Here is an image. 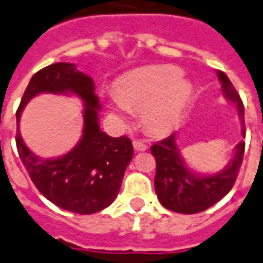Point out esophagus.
<instances>
[{
	"label": "esophagus",
	"mask_w": 263,
	"mask_h": 263,
	"mask_svg": "<svg viewBox=\"0 0 263 263\" xmlns=\"http://www.w3.org/2000/svg\"><path fill=\"white\" fill-rule=\"evenodd\" d=\"M134 148H135L136 151H146L147 150V144L144 142H142V140H134Z\"/></svg>",
	"instance_id": "obj_1"
}]
</instances>
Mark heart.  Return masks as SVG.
<instances>
[{
	"label": "heart",
	"instance_id": "heart-1",
	"mask_svg": "<svg viewBox=\"0 0 263 263\" xmlns=\"http://www.w3.org/2000/svg\"><path fill=\"white\" fill-rule=\"evenodd\" d=\"M191 82L173 66H151L134 70L119 78L115 85L116 100L110 104L113 115L125 119V112H140L147 131L163 135L178 125L192 97Z\"/></svg>",
	"mask_w": 263,
	"mask_h": 263
}]
</instances>
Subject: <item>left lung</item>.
Here are the masks:
<instances>
[{
    "label": "left lung",
    "mask_w": 263,
    "mask_h": 263,
    "mask_svg": "<svg viewBox=\"0 0 263 263\" xmlns=\"http://www.w3.org/2000/svg\"><path fill=\"white\" fill-rule=\"evenodd\" d=\"M217 77L221 82L224 96L238 108L242 123V136L245 138L246 128L242 100L223 71L219 70ZM151 154L157 162L154 185L159 202L173 212L197 213L216 204L232 189L242 165L245 142L242 140L236 144L235 155L227 167L213 176H200L185 166L177 148L176 134L154 143L151 146Z\"/></svg>",
    "instance_id": "8db88e82"
}]
</instances>
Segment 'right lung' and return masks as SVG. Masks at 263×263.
<instances>
[{"label":"right lung","mask_w":263,"mask_h":263,"mask_svg":"<svg viewBox=\"0 0 263 263\" xmlns=\"http://www.w3.org/2000/svg\"><path fill=\"white\" fill-rule=\"evenodd\" d=\"M40 92H72L84 101V131L70 153L55 160H40L24 144L18 131L21 112ZM100 101L90 77L72 63H54L32 77L16 112V146L23 165L40 193L59 208L90 215L109 206L134 155L131 139L112 138L98 125Z\"/></svg>","instance_id":"obj_1"}]
</instances>
